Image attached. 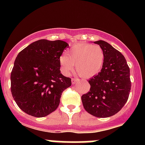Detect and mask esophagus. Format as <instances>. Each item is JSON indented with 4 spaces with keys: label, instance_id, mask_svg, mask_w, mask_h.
Returning <instances> with one entry per match:
<instances>
[{
    "label": "esophagus",
    "instance_id": "esophagus-1",
    "mask_svg": "<svg viewBox=\"0 0 145 145\" xmlns=\"http://www.w3.org/2000/svg\"><path fill=\"white\" fill-rule=\"evenodd\" d=\"M78 82H80V79H78V78H72L71 79L72 84H75L76 83H78Z\"/></svg>",
    "mask_w": 145,
    "mask_h": 145
}]
</instances>
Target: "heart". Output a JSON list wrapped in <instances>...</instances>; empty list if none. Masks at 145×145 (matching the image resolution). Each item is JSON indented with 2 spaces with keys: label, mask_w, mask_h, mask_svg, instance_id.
<instances>
[{
  "label": "heart",
  "mask_w": 145,
  "mask_h": 145,
  "mask_svg": "<svg viewBox=\"0 0 145 145\" xmlns=\"http://www.w3.org/2000/svg\"><path fill=\"white\" fill-rule=\"evenodd\" d=\"M105 53L100 45L79 43L71 47L66 55L59 57L62 73L68 75L76 64L77 72L81 76L90 78L98 74L103 67Z\"/></svg>",
  "instance_id": "b5f03b06"
}]
</instances>
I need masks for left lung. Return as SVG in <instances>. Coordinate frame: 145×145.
<instances>
[{"instance_id": "left-lung-1", "label": "left lung", "mask_w": 145, "mask_h": 145, "mask_svg": "<svg viewBox=\"0 0 145 145\" xmlns=\"http://www.w3.org/2000/svg\"><path fill=\"white\" fill-rule=\"evenodd\" d=\"M99 45L105 53L100 72L88 80L90 91L82 95L86 112L98 118L109 117L118 113L126 103L131 88L130 69L123 55L104 40Z\"/></svg>"}]
</instances>
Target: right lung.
<instances>
[{
	"instance_id": "1",
	"label": "right lung",
	"mask_w": 145,
	"mask_h": 145,
	"mask_svg": "<svg viewBox=\"0 0 145 145\" xmlns=\"http://www.w3.org/2000/svg\"><path fill=\"white\" fill-rule=\"evenodd\" d=\"M69 44L60 40H36L17 55L10 76L11 93L27 114L44 117L56 110L71 78L60 73L59 57Z\"/></svg>"
}]
</instances>
